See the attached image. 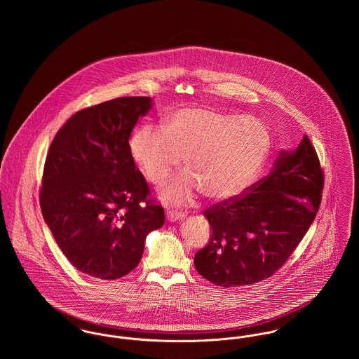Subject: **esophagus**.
Instances as JSON below:
<instances>
[{
	"label": "esophagus",
	"mask_w": 359,
	"mask_h": 359,
	"mask_svg": "<svg viewBox=\"0 0 359 359\" xmlns=\"http://www.w3.org/2000/svg\"><path fill=\"white\" fill-rule=\"evenodd\" d=\"M182 218H184V212H179V211H167V219L171 222L180 221Z\"/></svg>",
	"instance_id": "obj_1"
}]
</instances>
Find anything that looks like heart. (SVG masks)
Instances as JSON below:
<instances>
[{"label": "heart", "mask_w": 359, "mask_h": 359, "mask_svg": "<svg viewBox=\"0 0 359 359\" xmlns=\"http://www.w3.org/2000/svg\"><path fill=\"white\" fill-rule=\"evenodd\" d=\"M144 176L161 184L184 157L187 173L173 179L160 198L188 203L198 191L210 201H227L249 187L272 149V133L262 120L208 107H180L163 118V129L142 125L129 141Z\"/></svg>", "instance_id": "1"}]
</instances>
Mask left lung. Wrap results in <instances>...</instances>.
Returning <instances> with one entry per match:
<instances>
[{"label":"left lung","instance_id":"8db88e82","mask_svg":"<svg viewBox=\"0 0 359 359\" xmlns=\"http://www.w3.org/2000/svg\"><path fill=\"white\" fill-rule=\"evenodd\" d=\"M325 186L318 154L307 136L281 152L273 171L248 192L205 211L208 243L194 258L207 281L234 288L273 276L313 222Z\"/></svg>","mask_w":359,"mask_h":359}]
</instances>
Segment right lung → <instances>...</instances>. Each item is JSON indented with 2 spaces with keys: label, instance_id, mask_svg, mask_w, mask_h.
Listing matches in <instances>:
<instances>
[{
  "label": "right lung",
  "instance_id": "1",
  "mask_svg": "<svg viewBox=\"0 0 359 359\" xmlns=\"http://www.w3.org/2000/svg\"><path fill=\"white\" fill-rule=\"evenodd\" d=\"M149 97H121L76 111L47 154L40 207L63 255L82 273L116 280L132 272L147 236L164 224L129 149Z\"/></svg>",
  "mask_w": 359,
  "mask_h": 359
}]
</instances>
